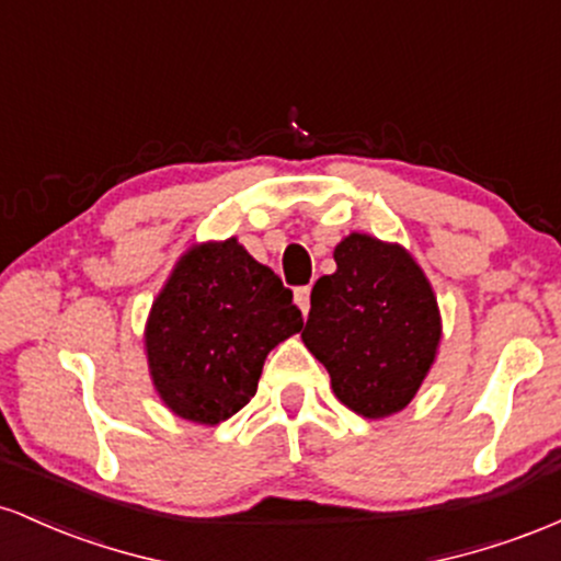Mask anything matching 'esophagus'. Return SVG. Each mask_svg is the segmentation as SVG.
<instances>
[{
  "label": "esophagus",
  "instance_id": "obj_1",
  "mask_svg": "<svg viewBox=\"0 0 561 561\" xmlns=\"http://www.w3.org/2000/svg\"><path fill=\"white\" fill-rule=\"evenodd\" d=\"M295 302H298L302 317H308V311H311V287L295 289Z\"/></svg>",
  "mask_w": 561,
  "mask_h": 561
}]
</instances>
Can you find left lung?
Segmentation results:
<instances>
[{
    "instance_id": "left-lung-1",
    "label": "left lung",
    "mask_w": 561,
    "mask_h": 561,
    "mask_svg": "<svg viewBox=\"0 0 561 561\" xmlns=\"http://www.w3.org/2000/svg\"><path fill=\"white\" fill-rule=\"evenodd\" d=\"M334 263L311 289L300 337L330 371L340 403L385 420L411 403L437 358L435 289L403 244L364 231L337 242Z\"/></svg>"
}]
</instances>
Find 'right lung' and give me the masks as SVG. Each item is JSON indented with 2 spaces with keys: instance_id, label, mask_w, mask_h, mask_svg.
I'll list each match as a JSON object with an SVG mask.
<instances>
[{
  "instance_id": "add662e5",
  "label": "right lung",
  "mask_w": 561,
  "mask_h": 561,
  "mask_svg": "<svg viewBox=\"0 0 561 561\" xmlns=\"http://www.w3.org/2000/svg\"><path fill=\"white\" fill-rule=\"evenodd\" d=\"M300 330L293 293L237 237L195 242L147 317L152 388L171 414L214 427L250 403L268 353Z\"/></svg>"
}]
</instances>
